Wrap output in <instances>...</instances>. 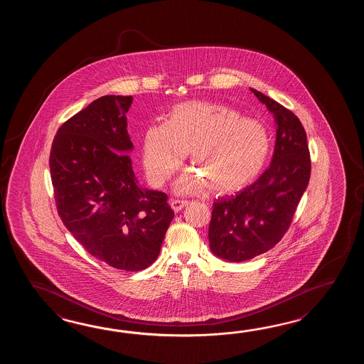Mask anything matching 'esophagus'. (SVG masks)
<instances>
[{"label":"esophagus","instance_id":"esophagus-1","mask_svg":"<svg viewBox=\"0 0 364 364\" xmlns=\"http://www.w3.org/2000/svg\"><path fill=\"white\" fill-rule=\"evenodd\" d=\"M187 204H188V201L179 200V199H174V200H171V208H173V210H174V212H179L181 209L185 208Z\"/></svg>","mask_w":364,"mask_h":364}]
</instances>
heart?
Listing matches in <instances>:
<instances>
[{"label": "heart", "mask_w": 364, "mask_h": 364, "mask_svg": "<svg viewBox=\"0 0 364 364\" xmlns=\"http://www.w3.org/2000/svg\"><path fill=\"white\" fill-rule=\"evenodd\" d=\"M187 152L215 191L232 193L263 171L271 136L262 122L245 118L229 105L188 101L171 109L165 124H152L144 132L143 164L149 182L163 186ZM203 183L193 171L179 179L177 190L193 193Z\"/></svg>", "instance_id": "b5f03b06"}]
</instances>
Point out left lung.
<instances>
[{"label":"left lung","instance_id":"1","mask_svg":"<svg viewBox=\"0 0 364 364\" xmlns=\"http://www.w3.org/2000/svg\"><path fill=\"white\" fill-rule=\"evenodd\" d=\"M251 91L274 117L276 146L269 168L257 181L237 195L213 203L209 247L232 263L262 255L279 243L311 176L307 135L299 118L264 93Z\"/></svg>","mask_w":364,"mask_h":364}]
</instances>
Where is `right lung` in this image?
<instances>
[{
    "instance_id": "add662e5",
    "label": "right lung",
    "mask_w": 364,
    "mask_h": 364,
    "mask_svg": "<svg viewBox=\"0 0 364 364\" xmlns=\"http://www.w3.org/2000/svg\"><path fill=\"white\" fill-rule=\"evenodd\" d=\"M132 102L107 95L71 117L53 139L49 168L73 237L109 267L138 272L157 259L174 212L166 193L140 187L132 171Z\"/></svg>"
}]
</instances>
